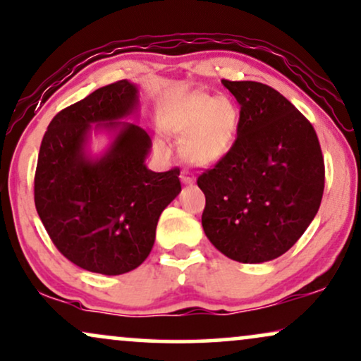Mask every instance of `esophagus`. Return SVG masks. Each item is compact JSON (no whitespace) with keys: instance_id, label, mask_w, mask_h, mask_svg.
<instances>
[{"instance_id":"1","label":"esophagus","mask_w":361,"mask_h":361,"mask_svg":"<svg viewBox=\"0 0 361 361\" xmlns=\"http://www.w3.org/2000/svg\"><path fill=\"white\" fill-rule=\"evenodd\" d=\"M180 179H182V182H184V184H192V182H194V174H192L189 169H182Z\"/></svg>"}]
</instances>
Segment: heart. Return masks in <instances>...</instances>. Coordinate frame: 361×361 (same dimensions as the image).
I'll use <instances>...</instances> for the list:
<instances>
[{
	"instance_id": "obj_1",
	"label": "heart",
	"mask_w": 361,
	"mask_h": 361,
	"mask_svg": "<svg viewBox=\"0 0 361 361\" xmlns=\"http://www.w3.org/2000/svg\"><path fill=\"white\" fill-rule=\"evenodd\" d=\"M238 111L228 97L192 92L172 102L167 130L185 139L184 151L190 162L209 166L226 157L233 146Z\"/></svg>"
}]
</instances>
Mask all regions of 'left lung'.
<instances>
[{
  "instance_id": "left-lung-1",
  "label": "left lung",
  "mask_w": 361,
  "mask_h": 361,
  "mask_svg": "<svg viewBox=\"0 0 361 361\" xmlns=\"http://www.w3.org/2000/svg\"><path fill=\"white\" fill-rule=\"evenodd\" d=\"M222 84L240 104L231 152L197 177L202 227L217 250L242 264L283 255L320 207L325 162L305 116L267 84Z\"/></svg>"
}]
</instances>
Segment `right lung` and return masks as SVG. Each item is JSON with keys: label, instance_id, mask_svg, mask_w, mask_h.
<instances>
[{"label": "right lung", "instance_id": "add662e5", "mask_svg": "<svg viewBox=\"0 0 361 361\" xmlns=\"http://www.w3.org/2000/svg\"><path fill=\"white\" fill-rule=\"evenodd\" d=\"M137 107V87L118 81L96 89L54 116L35 174V205L48 235L74 265L121 275L151 254L162 210L180 192L179 167H146L151 137L139 126L116 123ZM91 123L120 128L104 157L83 146Z\"/></svg>", "mask_w": 361, "mask_h": 361}]
</instances>
